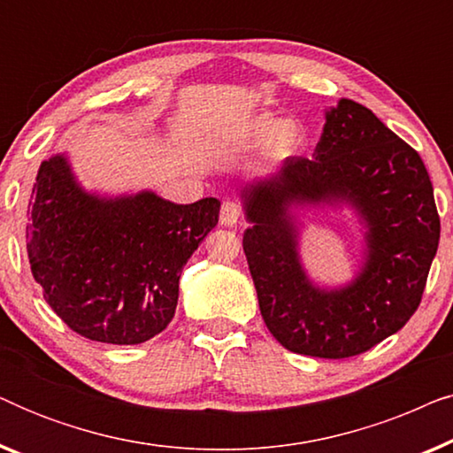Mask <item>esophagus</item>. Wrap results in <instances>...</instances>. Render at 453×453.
I'll list each match as a JSON object with an SVG mask.
<instances>
[{"label":"esophagus","mask_w":453,"mask_h":453,"mask_svg":"<svg viewBox=\"0 0 453 453\" xmlns=\"http://www.w3.org/2000/svg\"><path fill=\"white\" fill-rule=\"evenodd\" d=\"M241 219V208L239 203H234L231 200L222 202L220 206V225L222 226H234Z\"/></svg>","instance_id":"34e87169"}]
</instances>
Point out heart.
I'll list each match as a JSON object with an SVG mask.
<instances>
[{"label":"heart","instance_id":"heart-1","mask_svg":"<svg viewBox=\"0 0 453 453\" xmlns=\"http://www.w3.org/2000/svg\"><path fill=\"white\" fill-rule=\"evenodd\" d=\"M226 144L234 148L264 144V154L270 160H290L305 152L309 129L299 119H280L272 111H259L226 134Z\"/></svg>","mask_w":453,"mask_h":453}]
</instances>
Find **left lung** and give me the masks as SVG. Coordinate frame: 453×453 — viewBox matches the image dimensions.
<instances>
[{
    "label": "left lung",
    "instance_id": "8db88e82",
    "mask_svg": "<svg viewBox=\"0 0 453 453\" xmlns=\"http://www.w3.org/2000/svg\"><path fill=\"white\" fill-rule=\"evenodd\" d=\"M243 251L272 336L296 355L373 349L417 311L439 245L433 185L418 152L363 104L326 111L313 158H290L241 188ZM349 207L362 226L356 276L321 288L300 259V216Z\"/></svg>",
    "mask_w": 453,
    "mask_h": 453
}]
</instances>
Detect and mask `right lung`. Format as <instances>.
<instances>
[{"instance_id": "1", "label": "right lung", "mask_w": 453, "mask_h": 453, "mask_svg": "<svg viewBox=\"0 0 453 453\" xmlns=\"http://www.w3.org/2000/svg\"><path fill=\"white\" fill-rule=\"evenodd\" d=\"M219 212L216 197L175 203L152 189L88 191L67 154H53L28 203L30 270L49 307L80 336L146 342L175 315L183 265Z\"/></svg>"}]
</instances>
